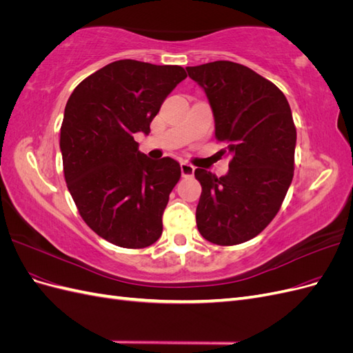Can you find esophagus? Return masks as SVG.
<instances>
[{
    "label": "esophagus",
    "instance_id": "obj_1",
    "mask_svg": "<svg viewBox=\"0 0 353 353\" xmlns=\"http://www.w3.org/2000/svg\"><path fill=\"white\" fill-rule=\"evenodd\" d=\"M181 174L183 176H193L194 166L188 162H181Z\"/></svg>",
    "mask_w": 353,
    "mask_h": 353
}]
</instances>
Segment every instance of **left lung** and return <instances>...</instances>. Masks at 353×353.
Listing matches in <instances>:
<instances>
[{
  "label": "left lung",
  "mask_w": 353,
  "mask_h": 353,
  "mask_svg": "<svg viewBox=\"0 0 353 353\" xmlns=\"http://www.w3.org/2000/svg\"><path fill=\"white\" fill-rule=\"evenodd\" d=\"M205 90L215 137L231 156L218 178L197 168L201 185L196 210L200 234L218 245L258 236L279 213L294 170L296 126L279 87L240 63L219 60L187 68Z\"/></svg>",
  "instance_id": "left-lung-1"
}]
</instances>
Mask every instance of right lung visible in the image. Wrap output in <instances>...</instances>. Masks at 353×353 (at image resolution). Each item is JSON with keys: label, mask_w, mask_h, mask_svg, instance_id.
I'll return each instance as SVG.
<instances>
[{"label": "right lung", "mask_w": 353, "mask_h": 353, "mask_svg": "<svg viewBox=\"0 0 353 353\" xmlns=\"http://www.w3.org/2000/svg\"><path fill=\"white\" fill-rule=\"evenodd\" d=\"M185 78L181 66L117 60L85 78L68 100L60 128L68 188L85 223L119 248L143 249L162 236L181 168L140 153L134 134L150 132L160 105Z\"/></svg>", "instance_id": "1"}]
</instances>
